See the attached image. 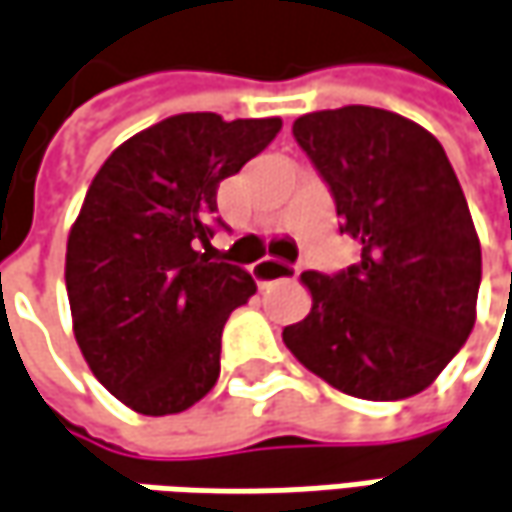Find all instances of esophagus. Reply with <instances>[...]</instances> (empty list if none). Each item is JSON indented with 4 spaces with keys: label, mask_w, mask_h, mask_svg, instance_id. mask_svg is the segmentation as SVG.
<instances>
[{
    "label": "esophagus",
    "mask_w": 512,
    "mask_h": 512,
    "mask_svg": "<svg viewBox=\"0 0 512 512\" xmlns=\"http://www.w3.org/2000/svg\"><path fill=\"white\" fill-rule=\"evenodd\" d=\"M252 275H255L260 286H269L275 280L295 278L298 275V266H292L286 260H278V257H263V260H257L255 266H252Z\"/></svg>",
    "instance_id": "obj_1"
}]
</instances>
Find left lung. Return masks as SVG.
<instances>
[{
	"label": "left lung",
	"instance_id": "left-lung-1",
	"mask_svg": "<svg viewBox=\"0 0 512 512\" xmlns=\"http://www.w3.org/2000/svg\"><path fill=\"white\" fill-rule=\"evenodd\" d=\"M292 134L361 260L300 275L312 312L283 329V344L346 395H418L476 323L481 246L456 171L430 131L384 108L303 114Z\"/></svg>",
	"mask_w": 512,
	"mask_h": 512
}]
</instances>
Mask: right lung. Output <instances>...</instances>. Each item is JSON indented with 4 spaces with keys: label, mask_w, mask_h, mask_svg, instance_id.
Segmentation results:
<instances>
[{
    "label": "right lung",
    "mask_w": 512,
    "mask_h": 512,
    "mask_svg": "<svg viewBox=\"0 0 512 512\" xmlns=\"http://www.w3.org/2000/svg\"><path fill=\"white\" fill-rule=\"evenodd\" d=\"M280 125L177 114L97 171L68 237L65 286L79 349L125 407L171 415L217 384L223 326L257 292L243 266L209 257V240L226 229L217 189Z\"/></svg>",
    "instance_id": "1"
}]
</instances>
